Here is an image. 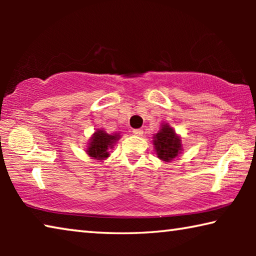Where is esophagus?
<instances>
[{"mask_svg": "<svg viewBox=\"0 0 256 256\" xmlns=\"http://www.w3.org/2000/svg\"><path fill=\"white\" fill-rule=\"evenodd\" d=\"M132 132H133L134 136H142V134H144V130H142V128H134Z\"/></svg>", "mask_w": 256, "mask_h": 256, "instance_id": "obj_1", "label": "esophagus"}]
</instances>
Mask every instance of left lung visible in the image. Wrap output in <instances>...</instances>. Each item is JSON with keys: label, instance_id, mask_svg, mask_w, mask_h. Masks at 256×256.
I'll return each instance as SVG.
<instances>
[{"label": "left lung", "instance_id": "obj_1", "mask_svg": "<svg viewBox=\"0 0 256 256\" xmlns=\"http://www.w3.org/2000/svg\"><path fill=\"white\" fill-rule=\"evenodd\" d=\"M158 158L164 162H170L176 158L182 150V141L174 130L168 124H164L162 130L154 136V140Z\"/></svg>", "mask_w": 256, "mask_h": 256}]
</instances>
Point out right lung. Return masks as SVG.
Returning a JSON list of instances; mask_svg holds the SVG:
<instances>
[{
  "label": "right lung",
  "instance_id": "add662e5",
  "mask_svg": "<svg viewBox=\"0 0 256 256\" xmlns=\"http://www.w3.org/2000/svg\"><path fill=\"white\" fill-rule=\"evenodd\" d=\"M120 136L115 134V136H110L104 131H97L94 132V136L92 138V142L89 144V148L86 152L92 157L94 159L102 160L110 156L108 149L112 148V144H115L116 140H118Z\"/></svg>",
  "mask_w": 256,
  "mask_h": 256
}]
</instances>
